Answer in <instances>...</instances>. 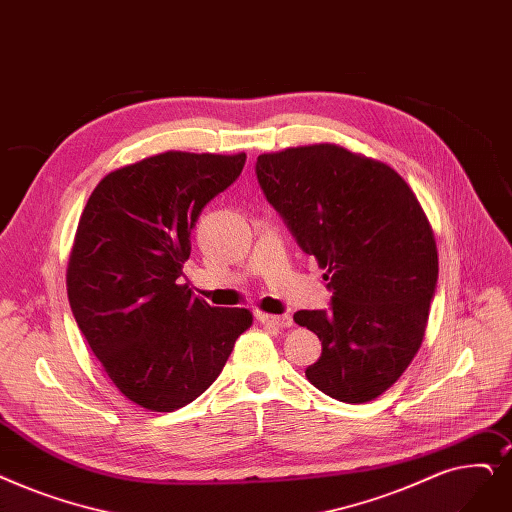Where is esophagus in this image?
<instances>
[{"label":"esophagus","mask_w":512,"mask_h":512,"mask_svg":"<svg viewBox=\"0 0 512 512\" xmlns=\"http://www.w3.org/2000/svg\"><path fill=\"white\" fill-rule=\"evenodd\" d=\"M257 320L265 326H276V328H288L293 326V318L288 314L282 316H274V314H257Z\"/></svg>","instance_id":"esophagus-1"}]
</instances>
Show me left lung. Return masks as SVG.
I'll list each match as a JSON object with an SVG mask.
<instances>
[{
    "mask_svg": "<svg viewBox=\"0 0 512 512\" xmlns=\"http://www.w3.org/2000/svg\"><path fill=\"white\" fill-rule=\"evenodd\" d=\"M255 173L330 280V309L295 314L322 341L307 381L339 402H370L404 374L425 337L439 272L425 211L395 169L337 144L259 154Z\"/></svg>",
    "mask_w": 512,
    "mask_h": 512,
    "instance_id": "obj_1",
    "label": "left lung"
}]
</instances>
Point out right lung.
<instances>
[{
	"mask_svg": "<svg viewBox=\"0 0 512 512\" xmlns=\"http://www.w3.org/2000/svg\"><path fill=\"white\" fill-rule=\"evenodd\" d=\"M247 154L169 150L110 171L87 201L66 270L73 316L108 379L152 412L205 393L253 324L180 284L190 232Z\"/></svg>",
	"mask_w": 512,
	"mask_h": 512,
	"instance_id": "obj_1",
	"label": "right lung"
}]
</instances>
